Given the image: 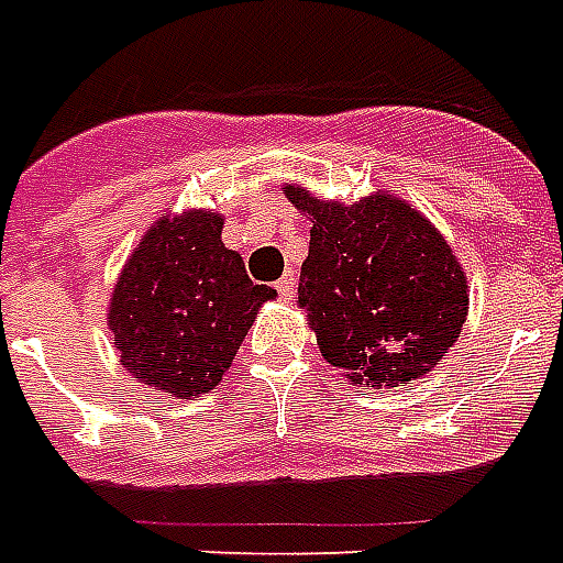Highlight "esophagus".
Returning <instances> with one entry per match:
<instances>
[{"label":"esophagus","mask_w":563,"mask_h":563,"mask_svg":"<svg viewBox=\"0 0 563 563\" xmlns=\"http://www.w3.org/2000/svg\"><path fill=\"white\" fill-rule=\"evenodd\" d=\"M277 295H280L283 300L295 298V274H283L280 280H277Z\"/></svg>","instance_id":"obj_1"}]
</instances>
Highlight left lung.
Returning a JSON list of instances; mask_svg holds the SVG:
<instances>
[{
    "label": "left lung",
    "mask_w": 563,
    "mask_h": 563,
    "mask_svg": "<svg viewBox=\"0 0 563 563\" xmlns=\"http://www.w3.org/2000/svg\"><path fill=\"white\" fill-rule=\"evenodd\" d=\"M283 192L312 219L298 303L321 356L351 383L376 388L435 368L459 342L471 298L432 221L385 192L356 203L291 184Z\"/></svg>",
    "instance_id": "8db88e82"
}]
</instances>
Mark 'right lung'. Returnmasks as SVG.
Wrapping results in <instances>:
<instances>
[{"label": "right lung", "instance_id": "1", "mask_svg": "<svg viewBox=\"0 0 563 563\" xmlns=\"http://www.w3.org/2000/svg\"><path fill=\"white\" fill-rule=\"evenodd\" d=\"M219 212L154 221L110 295V330L128 374L189 400L228 374L272 286H256L221 242Z\"/></svg>", "mask_w": 563, "mask_h": 563}]
</instances>
